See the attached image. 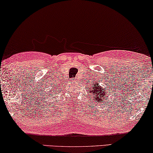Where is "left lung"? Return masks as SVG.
Here are the masks:
<instances>
[{
  "label": "left lung",
  "mask_w": 153,
  "mask_h": 153,
  "mask_svg": "<svg viewBox=\"0 0 153 153\" xmlns=\"http://www.w3.org/2000/svg\"><path fill=\"white\" fill-rule=\"evenodd\" d=\"M95 88H93V85H91L92 87L90 86L88 88V89L90 88V93H94V95H95V97H94V101H98L100 102H101L103 101L104 100V98L105 97V99L106 100V96L105 95V93L103 91L104 88H101L100 86V85L97 83H95Z\"/></svg>",
  "instance_id": "1"
}]
</instances>
